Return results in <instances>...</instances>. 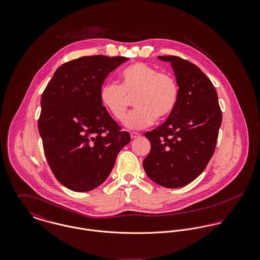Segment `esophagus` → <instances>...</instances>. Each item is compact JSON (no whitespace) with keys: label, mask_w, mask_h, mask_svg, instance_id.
<instances>
[{"label":"esophagus","mask_w":260,"mask_h":260,"mask_svg":"<svg viewBox=\"0 0 260 260\" xmlns=\"http://www.w3.org/2000/svg\"><path fill=\"white\" fill-rule=\"evenodd\" d=\"M140 133H138V132H130V136H131V138L132 139H135V138H138V137H140Z\"/></svg>","instance_id":"esophagus-1"}]
</instances>
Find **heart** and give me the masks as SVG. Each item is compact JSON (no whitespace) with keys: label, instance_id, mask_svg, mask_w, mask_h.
<instances>
[{"label":"heart","instance_id":"obj_1","mask_svg":"<svg viewBox=\"0 0 260 260\" xmlns=\"http://www.w3.org/2000/svg\"><path fill=\"white\" fill-rule=\"evenodd\" d=\"M120 79L121 85H102L100 101L115 119L123 121L134 100L137 109L127 117V127H147L156 119H169L176 110L180 90L174 75L159 72L143 62H135L121 71Z\"/></svg>","mask_w":260,"mask_h":260}]
</instances>
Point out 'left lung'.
<instances>
[{
	"mask_svg": "<svg viewBox=\"0 0 260 260\" xmlns=\"http://www.w3.org/2000/svg\"><path fill=\"white\" fill-rule=\"evenodd\" d=\"M158 58L171 63L179 85V102L169 119L145 133L151 150L143 167L157 184L178 188L206 168L215 151L222 113L217 92L200 68L177 56Z\"/></svg>",
	"mask_w": 260,
	"mask_h": 260,
	"instance_id": "1",
	"label": "left lung"
}]
</instances>
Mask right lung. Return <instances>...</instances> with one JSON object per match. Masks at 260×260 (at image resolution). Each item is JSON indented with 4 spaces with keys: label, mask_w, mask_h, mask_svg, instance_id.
I'll return each instance as SVG.
<instances>
[{
    "label": "right lung",
    "mask_w": 260,
    "mask_h": 260,
    "mask_svg": "<svg viewBox=\"0 0 260 260\" xmlns=\"http://www.w3.org/2000/svg\"><path fill=\"white\" fill-rule=\"evenodd\" d=\"M127 60L96 55L66 62L43 92L38 128L45 156L57 180L73 191L101 185L131 140L100 101L104 80Z\"/></svg>",
    "instance_id": "right-lung-1"
}]
</instances>
